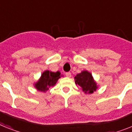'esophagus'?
I'll return each mask as SVG.
<instances>
[{
    "label": "esophagus",
    "mask_w": 132,
    "mask_h": 132,
    "mask_svg": "<svg viewBox=\"0 0 132 132\" xmlns=\"http://www.w3.org/2000/svg\"><path fill=\"white\" fill-rule=\"evenodd\" d=\"M66 76L68 77V78H70L71 77V73L70 72H66Z\"/></svg>",
    "instance_id": "34e87169"
}]
</instances>
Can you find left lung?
I'll list each match as a JSON object with an SVG mask.
<instances>
[{"label": "left lung", "instance_id": "obj_1", "mask_svg": "<svg viewBox=\"0 0 132 132\" xmlns=\"http://www.w3.org/2000/svg\"><path fill=\"white\" fill-rule=\"evenodd\" d=\"M75 84L82 88L85 94H92L98 88L97 82L92 74L87 70H83L75 77Z\"/></svg>", "mask_w": 132, "mask_h": 132}]
</instances>
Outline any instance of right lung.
<instances>
[{
    "label": "right lung",
    "mask_w": 132,
    "mask_h": 132,
    "mask_svg": "<svg viewBox=\"0 0 132 132\" xmlns=\"http://www.w3.org/2000/svg\"><path fill=\"white\" fill-rule=\"evenodd\" d=\"M59 71L56 72L45 70L41 75L38 81L34 84V87L37 90L45 93L50 87H54L62 75Z\"/></svg>",
    "instance_id": "obj_1"
}]
</instances>
